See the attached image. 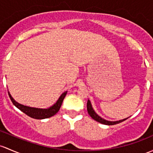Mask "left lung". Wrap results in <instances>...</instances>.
Listing matches in <instances>:
<instances>
[{
	"instance_id": "obj_1",
	"label": "left lung",
	"mask_w": 153,
	"mask_h": 153,
	"mask_svg": "<svg viewBox=\"0 0 153 153\" xmlns=\"http://www.w3.org/2000/svg\"><path fill=\"white\" fill-rule=\"evenodd\" d=\"M87 111H88V113H89V114L90 115V117H91L93 120H94L95 121L98 122V123L103 124V125H116V124L120 123H122V122L125 121V120H126L128 118H128L123 119V120H117V121H108V120H106L105 119L100 117V116L98 115L95 111H94V108H92V105H91V102H90L89 100H88V102H87Z\"/></svg>"
}]
</instances>
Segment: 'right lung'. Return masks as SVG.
Listing matches in <instances>:
<instances>
[{
    "label": "right lung",
    "mask_w": 153,
    "mask_h": 153,
    "mask_svg": "<svg viewBox=\"0 0 153 153\" xmlns=\"http://www.w3.org/2000/svg\"><path fill=\"white\" fill-rule=\"evenodd\" d=\"M8 93H9V96L10 97L11 100H12V103L17 108L20 109L21 111L28 115V117H31V118L36 119V120H43V119L49 118V117H53V116L55 115L59 111L61 106H62V102H63L64 97H65L66 94H67V91L62 93V95L59 97L58 100L56 101L55 103L52 106H51V107L48 108H38L29 107V106L22 105V104L19 103L17 101L14 100V99L12 97L9 91H8Z\"/></svg>",
    "instance_id": "right-lung-1"
}]
</instances>
